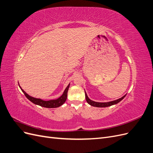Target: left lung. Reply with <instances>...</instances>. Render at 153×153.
<instances>
[{
    "label": "left lung",
    "mask_w": 153,
    "mask_h": 153,
    "mask_svg": "<svg viewBox=\"0 0 153 153\" xmlns=\"http://www.w3.org/2000/svg\"><path fill=\"white\" fill-rule=\"evenodd\" d=\"M125 96H126V95H124V96H123L121 98H119L117 100H114V101H110V102L99 103V102H95V101H94L91 100L89 98H88V96H87L86 92H85V99H86L87 102L89 103V105H91V106H96V107H107V106H112L113 105L117 104L119 102H120V101H121L124 98Z\"/></svg>",
    "instance_id": "1"
}]
</instances>
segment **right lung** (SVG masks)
<instances>
[{
  "mask_svg": "<svg viewBox=\"0 0 153 153\" xmlns=\"http://www.w3.org/2000/svg\"><path fill=\"white\" fill-rule=\"evenodd\" d=\"M69 84L68 85V87L66 88V89L64 90L62 95L59 97V98L57 100H49V101H44L41 99H38V98H33L29 95L27 94L26 92L23 90L21 87L20 89L22 91V92H24V94H25V96H26V98L29 100L31 102H32L33 103L39 105L41 106H43V107H45V108H57L59 107V106H61L62 105H63L65 102L66 99H67V96H68V91L69 89Z\"/></svg>",
  "mask_w": 153,
  "mask_h": 153,
  "instance_id": "right-lung-1",
  "label": "right lung"
}]
</instances>
